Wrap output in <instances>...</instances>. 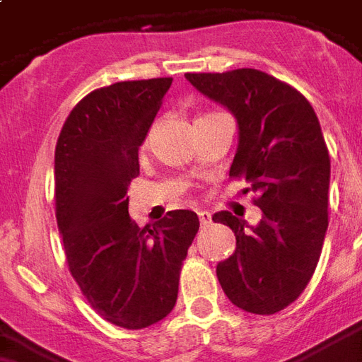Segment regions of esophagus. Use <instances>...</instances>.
I'll use <instances>...</instances> for the list:
<instances>
[{
	"instance_id": "34e87169",
	"label": "esophagus",
	"mask_w": 362,
	"mask_h": 362,
	"mask_svg": "<svg viewBox=\"0 0 362 362\" xmlns=\"http://www.w3.org/2000/svg\"><path fill=\"white\" fill-rule=\"evenodd\" d=\"M197 217H199V223H202V227H207V225H211V215L207 211H199L197 213Z\"/></svg>"
}]
</instances>
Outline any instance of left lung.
I'll return each mask as SVG.
<instances>
[{
    "label": "left lung",
    "instance_id": "8db88e82",
    "mask_svg": "<svg viewBox=\"0 0 362 362\" xmlns=\"http://www.w3.org/2000/svg\"><path fill=\"white\" fill-rule=\"evenodd\" d=\"M199 93L238 122L228 176L250 184L262 209L258 227L233 213L213 221L233 228L236 250L217 266L228 300L252 314H277L300 296L318 266L327 230L329 155L318 116L288 83L259 69L186 74Z\"/></svg>",
    "mask_w": 362,
    "mask_h": 362
}]
</instances>
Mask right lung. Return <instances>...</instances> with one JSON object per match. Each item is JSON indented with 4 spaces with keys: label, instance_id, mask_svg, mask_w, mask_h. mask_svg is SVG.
Here are the masks:
<instances>
[{
    "label": "right lung",
    "instance_id": "1",
    "mask_svg": "<svg viewBox=\"0 0 362 362\" xmlns=\"http://www.w3.org/2000/svg\"><path fill=\"white\" fill-rule=\"evenodd\" d=\"M170 83L157 77L93 90L75 104L56 145V219L69 273L90 306L126 329L170 314L199 228L188 209L168 211L153 228H139L127 213L137 149Z\"/></svg>",
    "mask_w": 362,
    "mask_h": 362
}]
</instances>
